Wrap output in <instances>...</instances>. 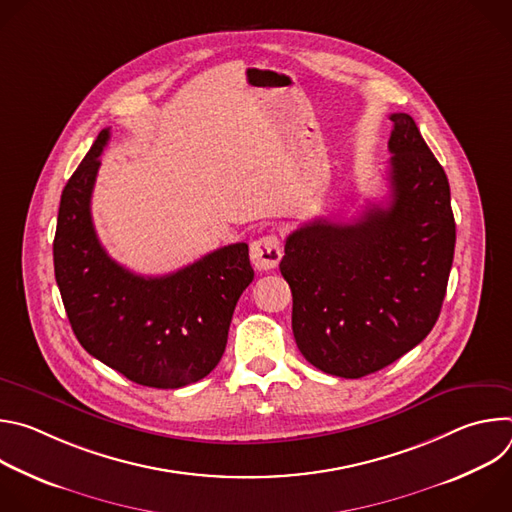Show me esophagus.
<instances>
[{"mask_svg": "<svg viewBox=\"0 0 512 512\" xmlns=\"http://www.w3.org/2000/svg\"><path fill=\"white\" fill-rule=\"evenodd\" d=\"M281 255H283V247L275 235H265L251 243V263L259 271L275 269Z\"/></svg>", "mask_w": 512, "mask_h": 512, "instance_id": "obj_1", "label": "esophagus"}]
</instances>
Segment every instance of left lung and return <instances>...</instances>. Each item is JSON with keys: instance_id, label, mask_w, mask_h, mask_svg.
I'll list each match as a JSON object with an SVG mask.
<instances>
[{"instance_id": "left-lung-1", "label": "left lung", "mask_w": 512, "mask_h": 512, "mask_svg": "<svg viewBox=\"0 0 512 512\" xmlns=\"http://www.w3.org/2000/svg\"><path fill=\"white\" fill-rule=\"evenodd\" d=\"M389 202L352 223L316 218L285 241L291 330L304 358L344 379L377 373L440 316L454 261L450 184L407 113H393Z\"/></svg>"}]
</instances>
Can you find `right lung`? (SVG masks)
Returning <instances> with one entry per match:
<instances>
[{"label": "right lung", "mask_w": 512, "mask_h": 512, "mask_svg": "<svg viewBox=\"0 0 512 512\" xmlns=\"http://www.w3.org/2000/svg\"><path fill=\"white\" fill-rule=\"evenodd\" d=\"M109 135L99 133L60 196L54 275L62 304L81 346L107 367L143 387H186L223 358L235 306L255 275L249 247H221L162 277L115 263L91 218Z\"/></svg>", "instance_id": "right-lung-1"}]
</instances>
